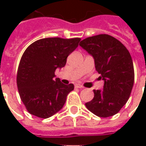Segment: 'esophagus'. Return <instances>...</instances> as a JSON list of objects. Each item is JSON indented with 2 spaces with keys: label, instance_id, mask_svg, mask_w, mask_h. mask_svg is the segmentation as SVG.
<instances>
[{
  "label": "esophagus",
  "instance_id": "esophagus-1",
  "mask_svg": "<svg viewBox=\"0 0 146 146\" xmlns=\"http://www.w3.org/2000/svg\"><path fill=\"white\" fill-rule=\"evenodd\" d=\"M75 87L77 88H83L84 86L82 84H76V85H75Z\"/></svg>",
  "mask_w": 146,
  "mask_h": 146
}]
</instances>
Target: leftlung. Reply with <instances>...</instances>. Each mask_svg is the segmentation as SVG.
<instances>
[{
  "label": "left lung",
  "instance_id": "8db88e82",
  "mask_svg": "<svg viewBox=\"0 0 146 146\" xmlns=\"http://www.w3.org/2000/svg\"><path fill=\"white\" fill-rule=\"evenodd\" d=\"M80 45L93 56L96 70L104 80L103 90H93L94 98L85 106L98 117L113 116L126 104L133 87L130 53L119 40L106 34L88 37Z\"/></svg>",
  "mask_w": 146,
  "mask_h": 146
}]
</instances>
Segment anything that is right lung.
<instances>
[{"instance_id": "obj_1", "label": "right lung", "mask_w": 146, "mask_h": 146, "mask_svg": "<svg viewBox=\"0 0 146 146\" xmlns=\"http://www.w3.org/2000/svg\"><path fill=\"white\" fill-rule=\"evenodd\" d=\"M80 38H44L30 44L23 54L17 72V86L27 110L47 119L64 106L74 84H63L54 79L57 68L63 67Z\"/></svg>"}]
</instances>
